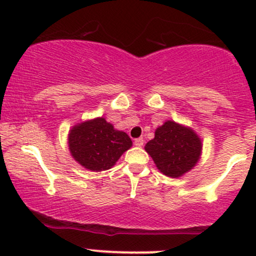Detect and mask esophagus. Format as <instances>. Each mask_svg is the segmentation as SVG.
<instances>
[{"instance_id": "esophagus-1", "label": "esophagus", "mask_w": 256, "mask_h": 256, "mask_svg": "<svg viewBox=\"0 0 256 256\" xmlns=\"http://www.w3.org/2000/svg\"><path fill=\"white\" fill-rule=\"evenodd\" d=\"M143 144H144V140H143L142 137L136 138V140H134V146H142Z\"/></svg>"}]
</instances>
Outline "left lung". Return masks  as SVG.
Here are the masks:
<instances>
[{"instance_id": "8db88e82", "label": "left lung", "mask_w": 256, "mask_h": 256, "mask_svg": "<svg viewBox=\"0 0 256 256\" xmlns=\"http://www.w3.org/2000/svg\"><path fill=\"white\" fill-rule=\"evenodd\" d=\"M158 170L171 178H179L192 170L202 154V140L195 131L173 120L155 130L144 146Z\"/></svg>"}]
</instances>
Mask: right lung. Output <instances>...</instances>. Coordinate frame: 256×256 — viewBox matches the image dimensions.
<instances>
[{"label":"right lung","mask_w":256,"mask_h":256,"mask_svg":"<svg viewBox=\"0 0 256 256\" xmlns=\"http://www.w3.org/2000/svg\"><path fill=\"white\" fill-rule=\"evenodd\" d=\"M67 140L72 158L94 172L112 168L132 146L128 134L114 128L102 116L78 122L70 130Z\"/></svg>","instance_id":"add662e5"}]
</instances>
